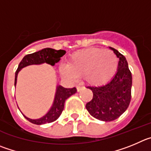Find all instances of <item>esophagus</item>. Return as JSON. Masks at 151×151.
<instances>
[{
  "mask_svg": "<svg viewBox=\"0 0 151 151\" xmlns=\"http://www.w3.org/2000/svg\"><path fill=\"white\" fill-rule=\"evenodd\" d=\"M83 88L84 87H83V86H80V85L77 86V91H78V92H80L81 90H82Z\"/></svg>",
  "mask_w": 151,
  "mask_h": 151,
  "instance_id": "obj_1",
  "label": "esophagus"
}]
</instances>
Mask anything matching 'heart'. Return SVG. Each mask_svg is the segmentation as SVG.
I'll use <instances>...</instances> for the list:
<instances>
[{
	"mask_svg": "<svg viewBox=\"0 0 151 151\" xmlns=\"http://www.w3.org/2000/svg\"><path fill=\"white\" fill-rule=\"evenodd\" d=\"M118 59L111 50L99 48L85 49L74 52L68 64H62V74L70 80L78 75L91 85H99L108 81L117 70Z\"/></svg>",
	"mask_w": 151,
	"mask_h": 151,
	"instance_id": "b5f03b06",
	"label": "heart"
}]
</instances>
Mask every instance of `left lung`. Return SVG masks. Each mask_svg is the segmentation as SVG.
I'll return each instance as SVG.
<instances>
[{
  "instance_id": "left-lung-1",
  "label": "left lung",
  "mask_w": 151,
  "mask_h": 151,
  "mask_svg": "<svg viewBox=\"0 0 151 151\" xmlns=\"http://www.w3.org/2000/svg\"><path fill=\"white\" fill-rule=\"evenodd\" d=\"M119 58L117 71L111 81L99 86H88L93 93L86 108L91 116L101 121L117 119L126 111L131 101L132 77L123 55L109 47Z\"/></svg>"
}]
</instances>
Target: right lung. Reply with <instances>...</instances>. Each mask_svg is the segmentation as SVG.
<instances>
[{
	"label": "right lung",
	"mask_w": 151,
	"mask_h": 151,
	"mask_svg": "<svg viewBox=\"0 0 151 151\" xmlns=\"http://www.w3.org/2000/svg\"><path fill=\"white\" fill-rule=\"evenodd\" d=\"M65 52V50H56L52 48H45L40 50L38 52L28 54L24 56L16 71L15 86L16 85V82H17V76L22 68L26 66L32 65H40L43 63H47L50 65L54 66L55 63L59 62L61 57L63 56ZM76 92H77V89L75 87L65 88L61 85H58L56 86V91H55V98H54L52 107L44 116L39 119H30L24 114L23 115L28 121L36 125H43L54 122L60 116L61 114L62 113L66 99L70 96L75 94Z\"/></svg>",
	"instance_id": "1"
}]
</instances>
